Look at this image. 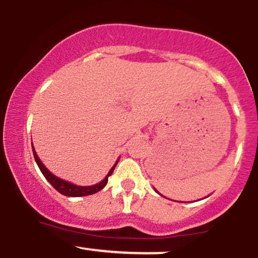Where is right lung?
I'll return each instance as SVG.
<instances>
[{
	"instance_id": "right-lung-1",
	"label": "right lung",
	"mask_w": 258,
	"mask_h": 258,
	"mask_svg": "<svg viewBox=\"0 0 258 258\" xmlns=\"http://www.w3.org/2000/svg\"><path fill=\"white\" fill-rule=\"evenodd\" d=\"M32 153H34V158H35V161H36L37 166L40 167L41 172H42L43 176L46 177V179L51 183L52 186L55 189V190H58L60 194L67 195V197H86V195H91V194L97 193V191L102 190V189L106 185V183H108L109 176H111V173L114 172V168L117 164V161H116V164L111 167V170L109 171V173L106 174L105 178L103 179L102 182L97 183V184H94V185L81 186V185H75V184H73V183L67 182V180L58 178V177L54 176L51 171H48V168H46V166L42 164V161L38 159L37 154H36V152H35L34 148H32Z\"/></svg>"
}]
</instances>
